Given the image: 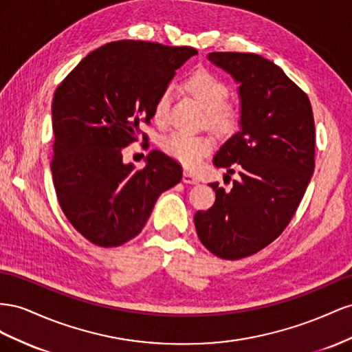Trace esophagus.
I'll use <instances>...</instances> for the list:
<instances>
[{"instance_id":"esophagus-1","label":"esophagus","mask_w":352,"mask_h":352,"mask_svg":"<svg viewBox=\"0 0 352 352\" xmlns=\"http://www.w3.org/2000/svg\"><path fill=\"white\" fill-rule=\"evenodd\" d=\"M183 182H184V183H187V184H196V183H199V178H197L195 174L188 173V170H184V174H183Z\"/></svg>"}]
</instances>
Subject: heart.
<instances>
[{
    "label": "heart",
    "instance_id": "obj_1",
    "mask_svg": "<svg viewBox=\"0 0 352 352\" xmlns=\"http://www.w3.org/2000/svg\"><path fill=\"white\" fill-rule=\"evenodd\" d=\"M187 91L192 94L199 104L206 110V122L218 129L227 131L236 124V110L227 104L228 87L209 70H197L186 81ZM169 89L159 96L153 109V118L157 124H165L168 118ZM212 138L206 135H195L183 131H174L164 137L162 150L173 159L186 166H196L202 157L212 148Z\"/></svg>",
    "mask_w": 352,
    "mask_h": 352
}]
</instances>
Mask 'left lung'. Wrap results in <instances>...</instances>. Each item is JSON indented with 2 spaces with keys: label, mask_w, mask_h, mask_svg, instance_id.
I'll return each instance as SVG.
<instances>
[{
  "label": "left lung",
  "mask_w": 352,
  "mask_h": 352,
  "mask_svg": "<svg viewBox=\"0 0 352 352\" xmlns=\"http://www.w3.org/2000/svg\"><path fill=\"white\" fill-rule=\"evenodd\" d=\"M239 84L240 131L214 156L230 192L218 183L215 204L195 215L204 246L223 259L256 254L290 223L314 173L316 128L308 96L270 60L252 53H209Z\"/></svg>",
  "instance_id": "obj_1"
}]
</instances>
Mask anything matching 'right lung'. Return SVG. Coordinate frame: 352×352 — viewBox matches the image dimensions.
<instances>
[{"label":"right lung","mask_w":352,"mask_h":352,"mask_svg":"<svg viewBox=\"0 0 352 352\" xmlns=\"http://www.w3.org/2000/svg\"><path fill=\"white\" fill-rule=\"evenodd\" d=\"M195 54L192 47L124 39L94 50L57 87L53 183L63 214L91 243L134 239L157 197L182 182V165L168 155L152 150L135 170L122 162V148L137 142L175 70Z\"/></svg>","instance_id":"right-lung-1"}]
</instances>
